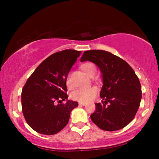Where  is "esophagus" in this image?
Wrapping results in <instances>:
<instances>
[{"label":"esophagus","mask_w":159,"mask_h":159,"mask_svg":"<svg viewBox=\"0 0 159 159\" xmlns=\"http://www.w3.org/2000/svg\"><path fill=\"white\" fill-rule=\"evenodd\" d=\"M79 104H80V106H85L86 105L85 103H81V102H80Z\"/></svg>","instance_id":"obj_1"}]
</instances>
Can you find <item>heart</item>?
<instances>
[{
  "label": "heart",
  "mask_w": 159,
  "mask_h": 159,
  "mask_svg": "<svg viewBox=\"0 0 159 159\" xmlns=\"http://www.w3.org/2000/svg\"><path fill=\"white\" fill-rule=\"evenodd\" d=\"M82 71H84L89 77H94L96 73V67L92 63H85L81 66ZM66 85L69 88H71V82L69 77H67L66 81ZM98 90L95 87H91L88 88L77 89L71 93V98L74 101H77L81 103H87L94 98L97 95Z\"/></svg>",
  "instance_id": "b5f03b06"
}]
</instances>
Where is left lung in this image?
Listing matches in <instances>:
<instances>
[{
  "label": "left lung",
  "mask_w": 159,
  "mask_h": 159,
  "mask_svg": "<svg viewBox=\"0 0 159 159\" xmlns=\"http://www.w3.org/2000/svg\"><path fill=\"white\" fill-rule=\"evenodd\" d=\"M80 61L96 64L103 78L100 93L103 101L95 103V111L90 115L93 122L105 131H116L129 125L142 98L140 80L132 67L121 58L102 50L84 51Z\"/></svg>",
  "instance_id": "1"
}]
</instances>
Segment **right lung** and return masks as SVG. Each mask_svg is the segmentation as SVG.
<instances>
[{
	"label": "right lung",
	"instance_id": "add662e5",
	"mask_svg": "<svg viewBox=\"0 0 159 159\" xmlns=\"http://www.w3.org/2000/svg\"><path fill=\"white\" fill-rule=\"evenodd\" d=\"M81 51L64 50L45 59L24 86L21 107L32 129L43 134H55L69 122L78 103L67 100L66 79ZM66 99L67 103L62 104ZM59 103L57 104V103Z\"/></svg>",
	"mask_w": 159,
	"mask_h": 159
}]
</instances>
